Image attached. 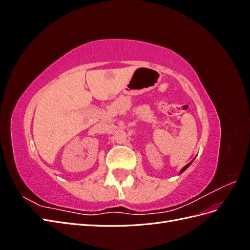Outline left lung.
Masks as SVG:
<instances>
[{
  "label": "left lung",
  "mask_w": 250,
  "mask_h": 250,
  "mask_svg": "<svg viewBox=\"0 0 250 250\" xmlns=\"http://www.w3.org/2000/svg\"><path fill=\"white\" fill-rule=\"evenodd\" d=\"M192 163H193V161H192V162H191V163H188V165H186V166H185V167H184V168H183V169H181V170H180V174H181V173H183V172H184V171H185V170H187V169H188V166H190V165H191V164H192Z\"/></svg>",
  "instance_id": "left-lung-1"
}]
</instances>
